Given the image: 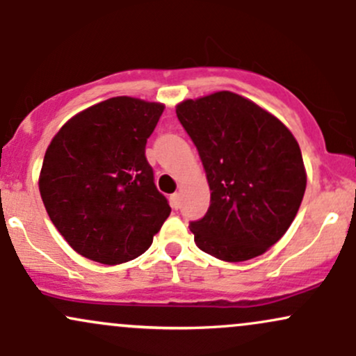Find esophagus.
<instances>
[{
    "label": "esophagus",
    "mask_w": 356,
    "mask_h": 356,
    "mask_svg": "<svg viewBox=\"0 0 356 356\" xmlns=\"http://www.w3.org/2000/svg\"><path fill=\"white\" fill-rule=\"evenodd\" d=\"M170 206H172L174 209H179V206H181V195H179V192H174V194L170 195Z\"/></svg>",
    "instance_id": "34e87169"
}]
</instances>
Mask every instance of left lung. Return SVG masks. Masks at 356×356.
Segmentation results:
<instances>
[{
  "instance_id": "8db88e82",
  "label": "left lung",
  "mask_w": 356,
  "mask_h": 356,
  "mask_svg": "<svg viewBox=\"0 0 356 356\" xmlns=\"http://www.w3.org/2000/svg\"><path fill=\"white\" fill-rule=\"evenodd\" d=\"M175 113L197 147L211 206L191 222L199 249L227 263L266 252L296 218L306 189L300 145L280 118L238 93L184 100Z\"/></svg>"
}]
</instances>
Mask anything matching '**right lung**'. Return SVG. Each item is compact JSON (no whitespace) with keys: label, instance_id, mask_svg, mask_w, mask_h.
Wrapping results in <instances>:
<instances>
[{"label":"right lung","instance_id":"obj_1","mask_svg":"<svg viewBox=\"0 0 356 356\" xmlns=\"http://www.w3.org/2000/svg\"><path fill=\"white\" fill-rule=\"evenodd\" d=\"M164 108L113 97L81 110L51 138L40 194L60 234L87 259L110 266L136 259L169 218L145 157Z\"/></svg>","mask_w":356,"mask_h":356}]
</instances>
